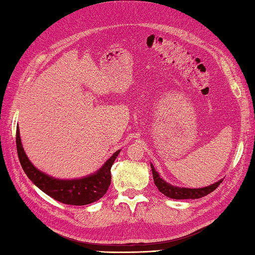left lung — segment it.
<instances>
[{
	"label": "left lung",
	"mask_w": 255,
	"mask_h": 255,
	"mask_svg": "<svg viewBox=\"0 0 255 255\" xmlns=\"http://www.w3.org/2000/svg\"><path fill=\"white\" fill-rule=\"evenodd\" d=\"M151 169H152V174H153V181L156 187L159 188V191L164 194L165 196L174 199H196V198H202L206 195L210 194L214 192L216 188H217L223 180L213 184V185L204 187V188H185V187H177L173 186L171 184L166 183L165 181L162 180L158 172L154 170L153 165L151 164Z\"/></svg>",
	"instance_id": "1"
}]
</instances>
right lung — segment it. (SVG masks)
Returning <instances> with one entry per match:
<instances>
[{
    "mask_svg": "<svg viewBox=\"0 0 255 255\" xmlns=\"http://www.w3.org/2000/svg\"><path fill=\"white\" fill-rule=\"evenodd\" d=\"M16 148L26 175L42 192L62 204L83 206L99 200L106 194L111 185V167L121 151H116L95 174L79 180H57L37 170L27 158L21 147L19 129L16 130Z\"/></svg>",
    "mask_w": 255,
    "mask_h": 255,
    "instance_id": "1",
    "label": "right lung"
}]
</instances>
